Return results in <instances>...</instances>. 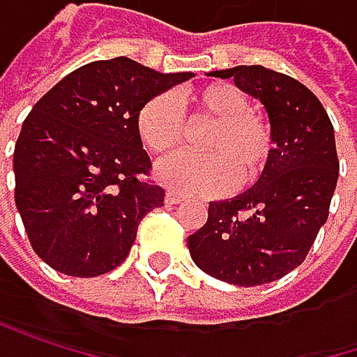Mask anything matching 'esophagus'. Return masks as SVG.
Listing matches in <instances>:
<instances>
[{
	"instance_id": "esophagus-1",
	"label": "esophagus",
	"mask_w": 357,
	"mask_h": 357,
	"mask_svg": "<svg viewBox=\"0 0 357 357\" xmlns=\"http://www.w3.org/2000/svg\"><path fill=\"white\" fill-rule=\"evenodd\" d=\"M184 201V197L180 195V192H175V190H169L167 195H165V203L167 205H177V203H182Z\"/></svg>"
}]
</instances>
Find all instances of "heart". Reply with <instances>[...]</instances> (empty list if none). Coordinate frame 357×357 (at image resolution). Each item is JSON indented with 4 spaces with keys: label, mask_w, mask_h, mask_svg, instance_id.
Instances as JSON below:
<instances>
[{
    "label": "heart",
    "mask_w": 357,
    "mask_h": 357,
    "mask_svg": "<svg viewBox=\"0 0 357 357\" xmlns=\"http://www.w3.org/2000/svg\"><path fill=\"white\" fill-rule=\"evenodd\" d=\"M192 122H211L201 139L203 156L182 154L165 160L156 175L162 184L192 197L222 195L235 184L252 186L266 173L275 135L271 124L252 112L250 97L231 82H213L188 97ZM137 135L154 156H169L186 139V118L169 93L148 99L137 114Z\"/></svg>",
    "instance_id": "b5f03b06"
}]
</instances>
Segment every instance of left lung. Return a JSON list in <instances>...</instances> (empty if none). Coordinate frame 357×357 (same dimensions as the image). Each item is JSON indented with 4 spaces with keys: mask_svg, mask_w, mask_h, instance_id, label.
<instances>
[{
    "mask_svg": "<svg viewBox=\"0 0 357 357\" xmlns=\"http://www.w3.org/2000/svg\"><path fill=\"white\" fill-rule=\"evenodd\" d=\"M233 78L266 107L277 148L254 188L213 201L188 237L195 264L235 286H262L307 258L328 220L339 180L335 129L319 99L298 80L262 65L211 71Z\"/></svg>",
    "mask_w": 357,
    "mask_h": 357,
    "instance_id": "left-lung-1",
    "label": "left lung"
}]
</instances>
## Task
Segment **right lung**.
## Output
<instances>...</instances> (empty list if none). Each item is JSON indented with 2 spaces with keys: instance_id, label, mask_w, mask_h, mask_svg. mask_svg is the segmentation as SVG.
Segmentation results:
<instances>
[{
  "instance_id": "obj_1",
  "label": "right lung",
  "mask_w": 357,
  "mask_h": 357,
  "mask_svg": "<svg viewBox=\"0 0 357 357\" xmlns=\"http://www.w3.org/2000/svg\"><path fill=\"white\" fill-rule=\"evenodd\" d=\"M190 78L116 56L71 71L33 105L14 148V201L48 266L97 277L129 256L144 215L165 205L137 114Z\"/></svg>"
}]
</instances>
